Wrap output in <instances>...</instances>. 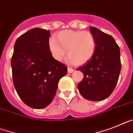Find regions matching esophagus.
Listing matches in <instances>:
<instances>
[{"mask_svg":"<svg viewBox=\"0 0 133 133\" xmlns=\"http://www.w3.org/2000/svg\"><path fill=\"white\" fill-rule=\"evenodd\" d=\"M74 72V69L71 68H68V73H72V72Z\"/></svg>","mask_w":133,"mask_h":133,"instance_id":"esophagus-1","label":"esophagus"}]
</instances>
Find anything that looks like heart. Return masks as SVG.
Listing matches in <instances>:
<instances>
[{"label":"heart","instance_id":"heart-1","mask_svg":"<svg viewBox=\"0 0 133 133\" xmlns=\"http://www.w3.org/2000/svg\"><path fill=\"white\" fill-rule=\"evenodd\" d=\"M49 49L57 61L63 59L65 55L70 63L82 65L92 57L96 49L94 36L89 31L63 30L49 41Z\"/></svg>","mask_w":133,"mask_h":133}]
</instances>
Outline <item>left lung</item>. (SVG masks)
Segmentation results:
<instances>
[{
  "label": "left lung",
  "mask_w": 133,
  "mask_h": 133,
  "mask_svg": "<svg viewBox=\"0 0 133 133\" xmlns=\"http://www.w3.org/2000/svg\"><path fill=\"white\" fill-rule=\"evenodd\" d=\"M90 31L95 38V52L91 59L76 69L84 74L78 89L84 98L98 101L108 98L116 86L121 70L120 52L111 36L95 27Z\"/></svg>",
  "instance_id": "1"
}]
</instances>
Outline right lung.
<instances>
[{
    "instance_id": "obj_1",
    "label": "right lung",
    "mask_w": 133,
    "mask_h": 133,
    "mask_svg": "<svg viewBox=\"0 0 133 133\" xmlns=\"http://www.w3.org/2000/svg\"><path fill=\"white\" fill-rule=\"evenodd\" d=\"M50 31L36 28L17 39L11 58L13 84L28 106L42 109L53 101L67 67L49 49Z\"/></svg>"
}]
</instances>
